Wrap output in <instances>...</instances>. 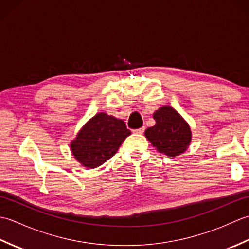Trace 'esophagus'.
<instances>
[{
    "mask_svg": "<svg viewBox=\"0 0 249 249\" xmlns=\"http://www.w3.org/2000/svg\"><path fill=\"white\" fill-rule=\"evenodd\" d=\"M144 130H145V127H141V128H138V129H135V130H133L135 134H138V135H142L144 133Z\"/></svg>",
    "mask_w": 249,
    "mask_h": 249,
    "instance_id": "obj_1",
    "label": "esophagus"
}]
</instances>
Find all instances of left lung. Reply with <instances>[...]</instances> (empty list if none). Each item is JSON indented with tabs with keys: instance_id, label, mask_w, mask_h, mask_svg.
Instances as JSON below:
<instances>
[{
	"instance_id": "left-lung-1",
	"label": "left lung",
	"mask_w": 249,
	"mask_h": 249,
	"mask_svg": "<svg viewBox=\"0 0 249 249\" xmlns=\"http://www.w3.org/2000/svg\"><path fill=\"white\" fill-rule=\"evenodd\" d=\"M156 124L144 133L156 150L169 157L178 156L187 150L192 141L189 125L170 106H163L153 114Z\"/></svg>"
}]
</instances>
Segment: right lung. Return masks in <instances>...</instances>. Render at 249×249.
Wrapping results in <instances>:
<instances>
[{
    "label": "right lung",
    "mask_w": 249,
    "mask_h": 249,
    "mask_svg": "<svg viewBox=\"0 0 249 249\" xmlns=\"http://www.w3.org/2000/svg\"><path fill=\"white\" fill-rule=\"evenodd\" d=\"M130 134L123 120L100 112L80 129L71 150L83 167L97 168L115 154Z\"/></svg>",
    "instance_id": "right-lung-1"
}]
</instances>
